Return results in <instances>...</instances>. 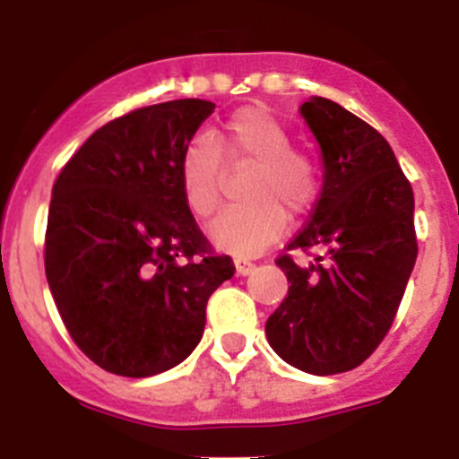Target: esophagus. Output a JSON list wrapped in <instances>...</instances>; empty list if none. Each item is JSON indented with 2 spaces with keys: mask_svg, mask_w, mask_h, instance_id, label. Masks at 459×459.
<instances>
[{
  "mask_svg": "<svg viewBox=\"0 0 459 459\" xmlns=\"http://www.w3.org/2000/svg\"><path fill=\"white\" fill-rule=\"evenodd\" d=\"M235 271H238V275H251V273L255 271V264L248 262V259L238 257L235 259Z\"/></svg>",
  "mask_w": 459,
  "mask_h": 459,
  "instance_id": "1",
  "label": "esophagus"
}]
</instances>
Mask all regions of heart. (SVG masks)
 Listing matches in <instances>:
<instances>
[{
	"mask_svg": "<svg viewBox=\"0 0 459 459\" xmlns=\"http://www.w3.org/2000/svg\"><path fill=\"white\" fill-rule=\"evenodd\" d=\"M229 166H247L242 195L248 200L224 208L208 229L211 242L238 257H253L275 242L293 220L307 215L319 197V169L311 152L290 146V133L264 106L235 110L215 142L195 137L179 157V184L186 206L206 220L220 204Z\"/></svg>",
	"mask_w": 459,
	"mask_h": 459,
	"instance_id": "b5f03b06",
	"label": "heart"
}]
</instances>
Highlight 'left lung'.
<instances>
[{"instance_id": "obj_1", "label": "left lung", "mask_w": 459, "mask_h": 459, "mask_svg": "<svg viewBox=\"0 0 459 459\" xmlns=\"http://www.w3.org/2000/svg\"><path fill=\"white\" fill-rule=\"evenodd\" d=\"M324 157L322 195L275 259L289 295L266 319V337L290 367L313 375L359 367L382 344L418 257L413 188L388 142L326 97L302 104Z\"/></svg>"}]
</instances>
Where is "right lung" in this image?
I'll return each instance as SVG.
<instances>
[{"instance_id": "right-lung-1", "label": "right lung", "mask_w": 459, "mask_h": 459, "mask_svg": "<svg viewBox=\"0 0 459 459\" xmlns=\"http://www.w3.org/2000/svg\"><path fill=\"white\" fill-rule=\"evenodd\" d=\"M215 104L143 106L92 133L53 186L44 266L64 326L88 359L124 377L178 367L235 264L217 255L179 184L184 146Z\"/></svg>"}]
</instances>
